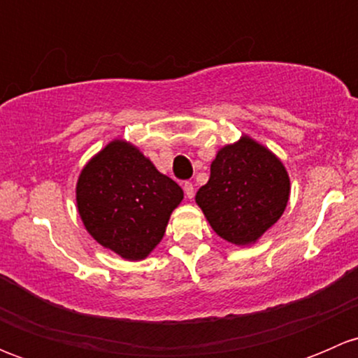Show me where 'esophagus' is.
<instances>
[{"label":"esophagus","mask_w":358,"mask_h":358,"mask_svg":"<svg viewBox=\"0 0 358 358\" xmlns=\"http://www.w3.org/2000/svg\"><path fill=\"white\" fill-rule=\"evenodd\" d=\"M183 190H185L187 199H192V197L196 196V190H194V185H192V183H190V182L183 183Z\"/></svg>","instance_id":"obj_1"}]
</instances>
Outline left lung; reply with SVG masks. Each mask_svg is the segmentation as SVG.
<instances>
[{
    "label": "left lung",
    "mask_w": 358,
    "mask_h": 358,
    "mask_svg": "<svg viewBox=\"0 0 358 358\" xmlns=\"http://www.w3.org/2000/svg\"><path fill=\"white\" fill-rule=\"evenodd\" d=\"M287 201L286 168L249 136L218 150L208 183L196 194L213 230L237 246L256 243L282 216Z\"/></svg>",
    "instance_id": "8db88e82"
}]
</instances>
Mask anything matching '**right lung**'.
<instances>
[{
    "label": "right lung",
    "mask_w": 358,
    "mask_h": 358,
    "mask_svg": "<svg viewBox=\"0 0 358 358\" xmlns=\"http://www.w3.org/2000/svg\"><path fill=\"white\" fill-rule=\"evenodd\" d=\"M183 190L131 143L114 140L83 168L78 211L90 236L121 258L143 259L161 243Z\"/></svg>",
    "instance_id": "1"
}]
</instances>
